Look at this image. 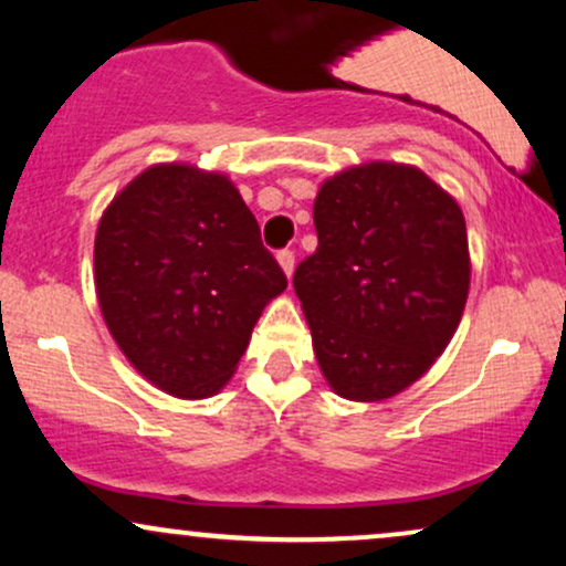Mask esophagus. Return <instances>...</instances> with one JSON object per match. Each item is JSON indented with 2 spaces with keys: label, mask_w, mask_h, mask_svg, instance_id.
<instances>
[{
  "label": "esophagus",
  "mask_w": 566,
  "mask_h": 566,
  "mask_svg": "<svg viewBox=\"0 0 566 566\" xmlns=\"http://www.w3.org/2000/svg\"><path fill=\"white\" fill-rule=\"evenodd\" d=\"M276 261H279V265H282V271H284V276H292V271H295V252L292 250H282L276 255Z\"/></svg>",
  "instance_id": "esophagus-1"
}]
</instances>
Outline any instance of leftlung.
<instances>
[{
    "label": "left lung",
    "mask_w": 566,
    "mask_h": 566,
    "mask_svg": "<svg viewBox=\"0 0 566 566\" xmlns=\"http://www.w3.org/2000/svg\"><path fill=\"white\" fill-rule=\"evenodd\" d=\"M314 226L319 247L292 284L324 380L348 401L391 399L431 369L463 316V210L418 167L367 161L324 180Z\"/></svg>",
    "instance_id": "obj_1"
}]
</instances>
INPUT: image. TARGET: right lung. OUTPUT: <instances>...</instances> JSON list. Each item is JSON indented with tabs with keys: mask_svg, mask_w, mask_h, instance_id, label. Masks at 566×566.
<instances>
[{
	"mask_svg": "<svg viewBox=\"0 0 566 566\" xmlns=\"http://www.w3.org/2000/svg\"><path fill=\"white\" fill-rule=\"evenodd\" d=\"M287 276L229 175L146 167L103 210L95 292L127 361L178 399L218 394Z\"/></svg>",
	"mask_w": 566,
	"mask_h": 566,
	"instance_id": "obj_1",
	"label": "right lung"
}]
</instances>
